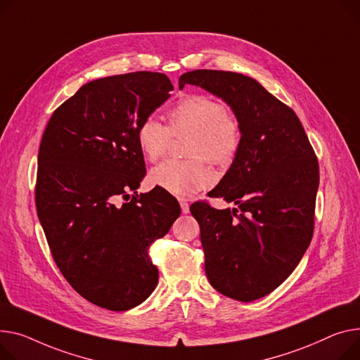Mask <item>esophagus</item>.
<instances>
[{
  "instance_id": "obj_1",
  "label": "esophagus",
  "mask_w": 360,
  "mask_h": 360,
  "mask_svg": "<svg viewBox=\"0 0 360 360\" xmlns=\"http://www.w3.org/2000/svg\"><path fill=\"white\" fill-rule=\"evenodd\" d=\"M179 204H181V210H182V212H184V214H188V212H189V204H188L185 200H182Z\"/></svg>"
}]
</instances>
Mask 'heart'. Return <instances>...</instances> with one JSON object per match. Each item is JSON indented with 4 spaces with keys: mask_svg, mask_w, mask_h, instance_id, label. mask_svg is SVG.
<instances>
[{
    "mask_svg": "<svg viewBox=\"0 0 360 360\" xmlns=\"http://www.w3.org/2000/svg\"><path fill=\"white\" fill-rule=\"evenodd\" d=\"M175 137L193 136L188 156L194 160H166L150 172L153 185L178 198H191L214 184L205 160L217 166L230 165L242 148L238 118L210 95L188 94L169 111V126L156 115H148L137 127V145L149 162L169 150Z\"/></svg>",
    "mask_w": 360,
    "mask_h": 360,
    "instance_id": "obj_1",
    "label": "heart"
}]
</instances>
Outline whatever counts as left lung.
<instances>
[{"instance_id":"1","label":"left lung","mask_w":360,"mask_h":360,"mask_svg":"<svg viewBox=\"0 0 360 360\" xmlns=\"http://www.w3.org/2000/svg\"><path fill=\"white\" fill-rule=\"evenodd\" d=\"M186 84L223 98L242 124V148L208 193L237 207L197 201L189 210L200 224L210 283L250 302L276 290L311 243L319 160L294 110L253 78L197 69L181 75L179 88Z\"/></svg>"}]
</instances>
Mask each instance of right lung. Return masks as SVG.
Segmentation results:
<instances>
[{
	"label": "right lung",
	"mask_w": 360,
	"mask_h": 360,
	"mask_svg": "<svg viewBox=\"0 0 360 360\" xmlns=\"http://www.w3.org/2000/svg\"><path fill=\"white\" fill-rule=\"evenodd\" d=\"M172 89L159 72L95 79L55 110L41 137L34 195L47 245L72 288L101 308L126 311L155 291L149 249L181 214L167 191H136L146 175L137 127Z\"/></svg>",
	"instance_id": "obj_1"
}]
</instances>
